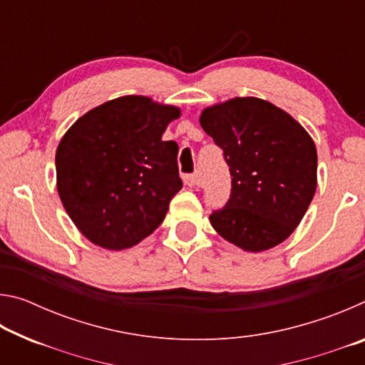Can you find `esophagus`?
<instances>
[{
  "instance_id": "obj_1",
  "label": "esophagus",
  "mask_w": 365,
  "mask_h": 365,
  "mask_svg": "<svg viewBox=\"0 0 365 365\" xmlns=\"http://www.w3.org/2000/svg\"><path fill=\"white\" fill-rule=\"evenodd\" d=\"M183 182L185 185H188V187H197V185H200V180H197L196 174H185Z\"/></svg>"
}]
</instances>
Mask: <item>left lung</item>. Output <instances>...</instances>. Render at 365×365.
I'll list each match as a JSON object with an SVG mask.
<instances>
[{"label": "left lung", "mask_w": 365, "mask_h": 365, "mask_svg": "<svg viewBox=\"0 0 365 365\" xmlns=\"http://www.w3.org/2000/svg\"><path fill=\"white\" fill-rule=\"evenodd\" d=\"M200 122L222 148L232 175L230 197L209 215L212 227L251 252L285 242L316 193L312 138L285 110L259 98L215 104Z\"/></svg>", "instance_id": "1"}]
</instances>
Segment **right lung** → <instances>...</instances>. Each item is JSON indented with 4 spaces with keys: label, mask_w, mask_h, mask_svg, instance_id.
<instances>
[{
    "label": "right lung",
    "mask_w": 365,
    "mask_h": 365,
    "mask_svg": "<svg viewBox=\"0 0 365 365\" xmlns=\"http://www.w3.org/2000/svg\"><path fill=\"white\" fill-rule=\"evenodd\" d=\"M180 110L122 96L80 117L56 151L58 193L91 243L120 251L164 220L182 180L175 141L163 133Z\"/></svg>",
    "instance_id": "obj_1"
}]
</instances>
